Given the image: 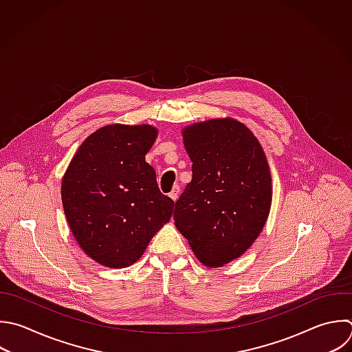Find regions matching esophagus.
<instances>
[{"label":"esophagus","instance_id":"obj_1","mask_svg":"<svg viewBox=\"0 0 352 352\" xmlns=\"http://www.w3.org/2000/svg\"><path fill=\"white\" fill-rule=\"evenodd\" d=\"M179 192H180L179 186H175V187H173V190L169 192V197H170L173 201H177V198H179Z\"/></svg>","mask_w":352,"mask_h":352}]
</instances>
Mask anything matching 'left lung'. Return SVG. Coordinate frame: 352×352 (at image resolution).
<instances>
[{"mask_svg": "<svg viewBox=\"0 0 352 352\" xmlns=\"http://www.w3.org/2000/svg\"><path fill=\"white\" fill-rule=\"evenodd\" d=\"M192 179L176 201L175 224L206 267L241 257L260 235L271 209V173L261 144L234 118L195 122L182 131Z\"/></svg>", "mask_w": 352, "mask_h": 352, "instance_id": "1", "label": "left lung"}]
</instances>
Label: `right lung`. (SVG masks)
<instances>
[{
    "instance_id": "obj_1",
    "label": "right lung",
    "mask_w": 352,
    "mask_h": 352,
    "mask_svg": "<svg viewBox=\"0 0 352 352\" xmlns=\"http://www.w3.org/2000/svg\"><path fill=\"white\" fill-rule=\"evenodd\" d=\"M158 129L153 125H106L78 147L62 180L70 230L96 263L125 268L136 263L168 223L175 202L157 184L146 162Z\"/></svg>"
}]
</instances>
